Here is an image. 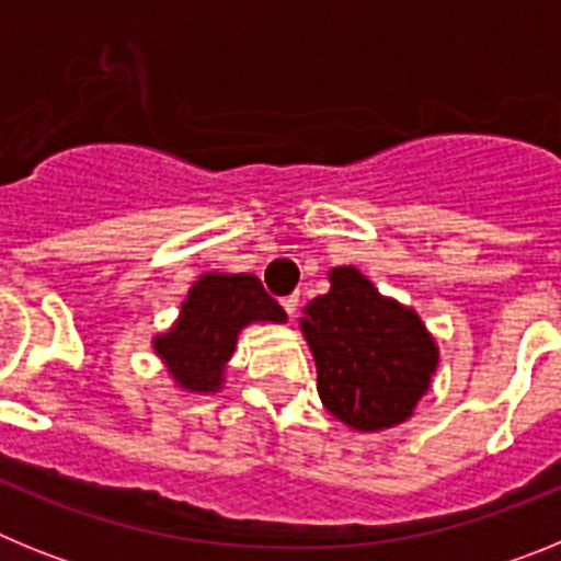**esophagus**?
I'll return each instance as SVG.
<instances>
[{"label": "esophagus", "mask_w": 561, "mask_h": 561, "mask_svg": "<svg viewBox=\"0 0 561 561\" xmlns=\"http://www.w3.org/2000/svg\"><path fill=\"white\" fill-rule=\"evenodd\" d=\"M297 304H300V295H297V291H295V295H289V297H284V300H280V306H284L286 314H289V317L297 314Z\"/></svg>", "instance_id": "1"}]
</instances>
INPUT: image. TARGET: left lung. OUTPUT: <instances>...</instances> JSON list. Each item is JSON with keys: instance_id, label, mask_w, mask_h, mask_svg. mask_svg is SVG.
I'll return each instance as SVG.
<instances>
[{"instance_id": "obj_1", "label": "left lung", "mask_w": 561, "mask_h": 561, "mask_svg": "<svg viewBox=\"0 0 561 561\" xmlns=\"http://www.w3.org/2000/svg\"><path fill=\"white\" fill-rule=\"evenodd\" d=\"M329 280L300 317L317 393L356 433L396 427L430 390L438 342L410 306L381 295L356 266H334Z\"/></svg>"}]
</instances>
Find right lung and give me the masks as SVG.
Returning <instances> with one entry per match:
<instances>
[{"instance_id": "1", "label": "right lung", "mask_w": 561, "mask_h": 561, "mask_svg": "<svg viewBox=\"0 0 561 561\" xmlns=\"http://www.w3.org/2000/svg\"><path fill=\"white\" fill-rule=\"evenodd\" d=\"M250 323H286V311L255 275L207 272L187 289L176 323L151 340L153 354L185 393H219L238 334Z\"/></svg>"}]
</instances>
